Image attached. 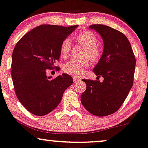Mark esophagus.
Here are the masks:
<instances>
[{
	"label": "esophagus",
	"instance_id": "obj_1",
	"mask_svg": "<svg viewBox=\"0 0 148 148\" xmlns=\"http://www.w3.org/2000/svg\"><path fill=\"white\" fill-rule=\"evenodd\" d=\"M73 80H74V82L76 83V82L79 81V80H80V78L79 77H77V76H74V77H73Z\"/></svg>",
	"mask_w": 148,
	"mask_h": 148
}]
</instances>
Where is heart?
<instances>
[{
  "mask_svg": "<svg viewBox=\"0 0 148 148\" xmlns=\"http://www.w3.org/2000/svg\"><path fill=\"white\" fill-rule=\"evenodd\" d=\"M77 42L86 48L85 52V57H88L91 61L96 62L101 57V52L97 47V39L94 34L90 31H80L76 35ZM72 44L69 38L65 39L61 44L60 52L63 57H66L70 53ZM89 66V61L88 59L76 60L72 59L64 65L63 70L65 72L72 75L79 76L83 71Z\"/></svg>",
  "mask_w": 148,
  "mask_h": 148,
  "instance_id": "heart-1",
  "label": "heart"
}]
</instances>
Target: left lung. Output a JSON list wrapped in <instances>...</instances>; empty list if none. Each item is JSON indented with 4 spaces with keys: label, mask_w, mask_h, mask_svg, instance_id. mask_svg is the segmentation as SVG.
<instances>
[{
    "label": "left lung",
    "mask_w": 148,
    "mask_h": 148,
    "mask_svg": "<svg viewBox=\"0 0 148 148\" xmlns=\"http://www.w3.org/2000/svg\"><path fill=\"white\" fill-rule=\"evenodd\" d=\"M104 42L100 60L93 71L99 80L83 79L87 85L80 100L89 113L98 117L113 114L126 100L132 87L136 59L127 37L113 28L103 24H92Z\"/></svg>",
    "instance_id": "1"
}]
</instances>
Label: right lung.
I'll return each mask as SVG.
<instances>
[{
    "label": "right lung",
    "mask_w": 148,
    "mask_h": 148,
    "mask_svg": "<svg viewBox=\"0 0 148 148\" xmlns=\"http://www.w3.org/2000/svg\"><path fill=\"white\" fill-rule=\"evenodd\" d=\"M77 27L43 24L26 33L15 46L13 83L17 98L30 113L37 116L50 113L73 83L68 74L63 73L52 78L46 76V70L54 68L60 57L61 43Z\"/></svg>",
    "instance_id": "add662e5"
}]
</instances>
